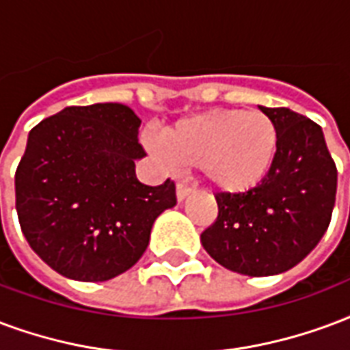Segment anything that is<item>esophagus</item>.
<instances>
[{
    "label": "esophagus",
    "instance_id": "34e87169",
    "mask_svg": "<svg viewBox=\"0 0 350 350\" xmlns=\"http://www.w3.org/2000/svg\"><path fill=\"white\" fill-rule=\"evenodd\" d=\"M191 193H193V189L189 187V185H183V183L176 185V198H178V202L185 200Z\"/></svg>",
    "mask_w": 350,
    "mask_h": 350
}]
</instances>
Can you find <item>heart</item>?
Instances as JSON below:
<instances>
[{
    "label": "heart",
    "mask_w": 350,
    "mask_h": 350,
    "mask_svg": "<svg viewBox=\"0 0 350 350\" xmlns=\"http://www.w3.org/2000/svg\"><path fill=\"white\" fill-rule=\"evenodd\" d=\"M154 152L170 167L200 168L221 193L243 195L271 172L278 154V128L261 111H204L170 126Z\"/></svg>",
    "instance_id": "obj_1"
}]
</instances>
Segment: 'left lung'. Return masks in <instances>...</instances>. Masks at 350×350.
Masks as SVG:
<instances>
[{
  "label": "left lung",
  "instance_id": "obj_1",
  "mask_svg": "<svg viewBox=\"0 0 350 350\" xmlns=\"http://www.w3.org/2000/svg\"><path fill=\"white\" fill-rule=\"evenodd\" d=\"M278 128V154L267 178L243 195H217V221L202 247L222 267L273 276L304 260L327 232L338 170L323 129L287 107L258 105Z\"/></svg>",
  "mask_w": 350,
  "mask_h": 350
}]
</instances>
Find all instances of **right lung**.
<instances>
[{
	"mask_svg": "<svg viewBox=\"0 0 350 350\" xmlns=\"http://www.w3.org/2000/svg\"><path fill=\"white\" fill-rule=\"evenodd\" d=\"M141 118L122 103L64 107L35 126L16 168L18 221L29 247L70 280L105 282L148 247L176 206L174 182L137 180Z\"/></svg>",
	"mask_w": 350,
	"mask_h": 350,
	"instance_id": "1",
	"label": "right lung"
}]
</instances>
